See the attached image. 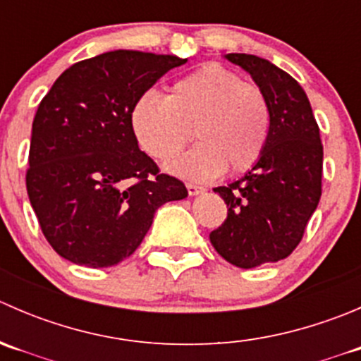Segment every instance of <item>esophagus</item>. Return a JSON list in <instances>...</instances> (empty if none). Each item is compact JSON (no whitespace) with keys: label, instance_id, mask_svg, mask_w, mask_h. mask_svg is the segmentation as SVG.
<instances>
[{"label":"esophagus","instance_id":"1","mask_svg":"<svg viewBox=\"0 0 361 361\" xmlns=\"http://www.w3.org/2000/svg\"><path fill=\"white\" fill-rule=\"evenodd\" d=\"M187 190H188V195H199L202 194V192H206V188L199 187V185H194V183H187Z\"/></svg>","mask_w":361,"mask_h":361}]
</instances>
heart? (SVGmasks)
<instances>
[{"mask_svg": "<svg viewBox=\"0 0 361 361\" xmlns=\"http://www.w3.org/2000/svg\"><path fill=\"white\" fill-rule=\"evenodd\" d=\"M133 133L152 159L173 160L190 141L197 145L169 171L206 181L225 169L245 173L258 162L271 133L264 90L221 64H206L178 78L166 97L147 92L130 113Z\"/></svg>", "mask_w": 361, "mask_h": 361, "instance_id": "obj_1", "label": "heart"}]
</instances>
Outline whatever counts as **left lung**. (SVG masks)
<instances>
[{"label": "left lung", "mask_w": 361, "mask_h": 361, "mask_svg": "<svg viewBox=\"0 0 361 361\" xmlns=\"http://www.w3.org/2000/svg\"><path fill=\"white\" fill-rule=\"evenodd\" d=\"M250 73L271 106V133L260 160L241 180L216 187L227 218L209 234L220 257L241 269L274 264L304 238L322 197L323 145L304 89L262 57L227 54Z\"/></svg>", "instance_id": "obj_1"}]
</instances>
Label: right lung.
Returning <instances> with one entry per match:
<instances>
[{"label":"right lung","instance_id":"right-lung-1","mask_svg":"<svg viewBox=\"0 0 361 361\" xmlns=\"http://www.w3.org/2000/svg\"><path fill=\"white\" fill-rule=\"evenodd\" d=\"M187 59L113 50L68 68L32 120L25 187L39 228L73 264L111 267L130 257L155 211L188 195L137 147L130 113Z\"/></svg>","mask_w":361,"mask_h":361}]
</instances>
